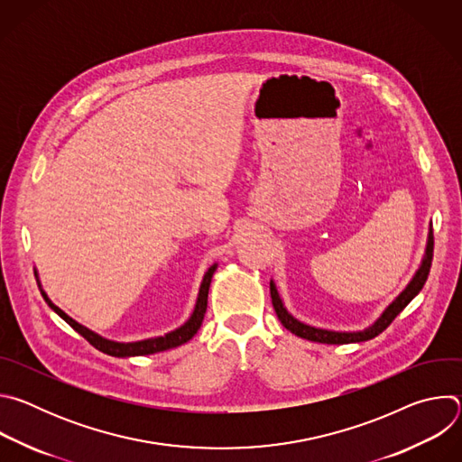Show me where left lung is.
<instances>
[{
    "label": "left lung",
    "mask_w": 462,
    "mask_h": 462,
    "mask_svg": "<svg viewBox=\"0 0 462 462\" xmlns=\"http://www.w3.org/2000/svg\"><path fill=\"white\" fill-rule=\"evenodd\" d=\"M431 259H433V230H431V225H430V230H428V241H426V248H424V255H422V261L420 265L417 269V273L413 274L411 282L406 285V289L394 298L383 310L382 314L365 328H362V331H331V328H319V327H312L309 323H303L300 321L298 318H294L280 292H278V287L274 283V280H271V298H273V305H274V310L280 318V321L283 323V327L287 328V331H291L292 335L300 337V338H305V340H310V342H318V344H358V342H367L374 337H378L383 328L397 318L404 307L422 291L426 280H428V274H430V269H431Z\"/></svg>",
    "instance_id": "8db88e82"
}]
</instances>
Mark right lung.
<instances>
[{"mask_svg": "<svg viewBox=\"0 0 462 462\" xmlns=\"http://www.w3.org/2000/svg\"><path fill=\"white\" fill-rule=\"evenodd\" d=\"M217 271V263L210 265V269L205 273L201 287H199V294H197L195 300V307L189 314V318L177 327L175 331L166 333L164 337H155V338H146V340H139V342H115V340H107L104 337H100L98 333L91 331L86 325L79 323L77 319H73L69 314H65L60 307H56L49 296L45 294V291L42 289L40 278H38V271L34 269V276L40 287V292L43 296V300L47 301V305L61 318L68 321L79 335H82L93 347H97L98 351L109 355V356H116V358H127V356H143V355H153V353H161V351H168L173 347H179L182 344H186L188 340H191L195 337V333L199 331V327L203 323L205 312H207V305H208V291H210V283H212V276Z\"/></svg>", "mask_w": 462, "mask_h": 462, "instance_id": "obj_1", "label": "right lung"}]
</instances>
